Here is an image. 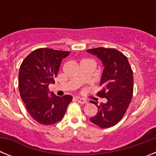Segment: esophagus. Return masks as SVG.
Wrapping results in <instances>:
<instances>
[{"label":"esophagus","instance_id":"1","mask_svg":"<svg viewBox=\"0 0 156 156\" xmlns=\"http://www.w3.org/2000/svg\"><path fill=\"white\" fill-rule=\"evenodd\" d=\"M76 101L80 104H83V105H85L87 103V101L84 98H76Z\"/></svg>","mask_w":156,"mask_h":156}]
</instances>
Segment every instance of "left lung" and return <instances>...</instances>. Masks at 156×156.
<instances>
[{"mask_svg":"<svg viewBox=\"0 0 156 156\" xmlns=\"http://www.w3.org/2000/svg\"><path fill=\"white\" fill-rule=\"evenodd\" d=\"M89 53L97 55L105 68L101 80L98 97L105 98L106 103L93 101L98 112L90 120L100 128H108L119 122L126 113L131 101L133 91V70L128 59L114 48H96L88 49Z\"/></svg>","mask_w":156,"mask_h":156,"instance_id":"1","label":"left lung"}]
</instances>
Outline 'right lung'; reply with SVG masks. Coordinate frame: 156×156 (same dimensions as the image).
<instances>
[{
  "mask_svg": "<svg viewBox=\"0 0 156 156\" xmlns=\"http://www.w3.org/2000/svg\"><path fill=\"white\" fill-rule=\"evenodd\" d=\"M70 51L38 48L26 57L20 66L19 90L22 100L32 118L42 125L61 120L71 102V95L48 97V85L54 83L62 60Z\"/></svg>",
  "mask_w": 156,
  "mask_h": 156,
  "instance_id": "right-lung-1",
  "label": "right lung"
}]
</instances>
